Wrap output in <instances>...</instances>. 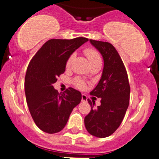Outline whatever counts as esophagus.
Instances as JSON below:
<instances>
[{"label": "esophagus", "mask_w": 159, "mask_h": 159, "mask_svg": "<svg viewBox=\"0 0 159 159\" xmlns=\"http://www.w3.org/2000/svg\"><path fill=\"white\" fill-rule=\"evenodd\" d=\"M87 101H88V98H87V96H86L85 94H83L82 95H81V102H87Z\"/></svg>", "instance_id": "esophagus-1"}]
</instances>
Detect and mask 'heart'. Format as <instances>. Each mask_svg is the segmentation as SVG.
<instances>
[{
  "mask_svg": "<svg viewBox=\"0 0 159 159\" xmlns=\"http://www.w3.org/2000/svg\"><path fill=\"white\" fill-rule=\"evenodd\" d=\"M84 54H85L86 57H88L89 59L90 64L93 63V62H95L98 61H102L101 60V57H100V54H98L97 51H95L94 49L92 48H88L84 51ZM72 58H73V55L70 56L69 58L68 59L67 61V64H66V66L67 67H69L70 65V62H71ZM75 84L77 88L80 89H83L84 87H85V84L83 81L80 79H76L75 81Z\"/></svg>",
  "mask_w": 159,
  "mask_h": 159,
  "instance_id": "obj_1",
  "label": "heart"
}]
</instances>
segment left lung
Segmentation results:
<instances>
[{
	"instance_id": "1",
	"label": "left lung",
	"mask_w": 159,
	"mask_h": 159,
	"mask_svg": "<svg viewBox=\"0 0 159 159\" xmlns=\"http://www.w3.org/2000/svg\"><path fill=\"white\" fill-rule=\"evenodd\" d=\"M104 60L102 77L91 95L100 98L101 105L94 108V102L88 99L91 111L84 118V125L90 134L105 138L120 126L129 105L130 85L127 71L118 51L111 44L90 40Z\"/></svg>"
}]
</instances>
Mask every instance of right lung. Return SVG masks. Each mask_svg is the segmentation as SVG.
<instances>
[{
    "label": "right lung",
    "instance_id": "right-lung-1",
    "mask_svg": "<svg viewBox=\"0 0 159 159\" xmlns=\"http://www.w3.org/2000/svg\"><path fill=\"white\" fill-rule=\"evenodd\" d=\"M88 41L86 38L51 39L29 63L25 81L27 104L36 125L44 132L61 131L72 110L81 102L79 91L69 88L59 94L53 84L65 71L70 56Z\"/></svg>",
    "mask_w": 159,
    "mask_h": 159
}]
</instances>
